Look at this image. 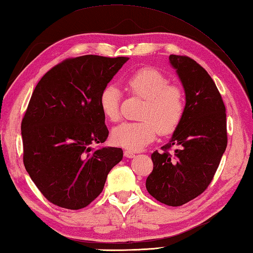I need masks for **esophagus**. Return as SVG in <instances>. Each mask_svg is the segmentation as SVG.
<instances>
[{"mask_svg": "<svg viewBox=\"0 0 253 253\" xmlns=\"http://www.w3.org/2000/svg\"><path fill=\"white\" fill-rule=\"evenodd\" d=\"M124 156H125L126 158H133L135 157V152L130 151V150H126L125 152H124Z\"/></svg>", "mask_w": 253, "mask_h": 253, "instance_id": "esophagus-1", "label": "esophagus"}]
</instances>
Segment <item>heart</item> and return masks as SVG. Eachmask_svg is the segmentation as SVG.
I'll use <instances>...</instances> for the list:
<instances>
[{"instance_id": "heart-1", "label": "heart", "mask_w": 253, "mask_h": 253, "mask_svg": "<svg viewBox=\"0 0 253 253\" xmlns=\"http://www.w3.org/2000/svg\"><path fill=\"white\" fill-rule=\"evenodd\" d=\"M127 90L145 100L136 123H124L112 131L116 146L138 151L155 140L158 131L169 135L181 124L185 112L184 93L179 86L170 85L168 79L156 69L143 68L132 73L125 81ZM120 88L108 84L98 97L102 113L107 120H120Z\"/></svg>"}]
</instances>
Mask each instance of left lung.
<instances>
[{
  "label": "left lung",
  "mask_w": 253,
  "mask_h": 253,
  "mask_svg": "<svg viewBox=\"0 0 253 253\" xmlns=\"http://www.w3.org/2000/svg\"><path fill=\"white\" fill-rule=\"evenodd\" d=\"M169 60L184 88L185 112L163 151L151 155L146 187L163 204L181 206L201 195L215 175L227 147L226 107L204 68L186 56L170 54Z\"/></svg>",
  "instance_id": "left-lung-1"
}]
</instances>
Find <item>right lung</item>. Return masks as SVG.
I'll return each instance as SVG.
<instances>
[{
    "instance_id": "1",
    "label": "right lung",
    "mask_w": 253,
    "mask_h": 253,
    "mask_svg": "<svg viewBox=\"0 0 253 253\" xmlns=\"http://www.w3.org/2000/svg\"><path fill=\"white\" fill-rule=\"evenodd\" d=\"M128 59L94 54L66 59L35 87L22 121L23 161L52 204L68 210L87 206L123 159L122 148L92 145L108 136L100 93Z\"/></svg>"
}]
</instances>
